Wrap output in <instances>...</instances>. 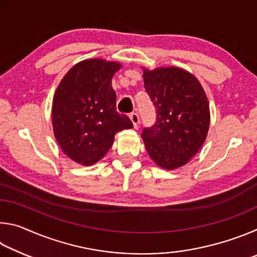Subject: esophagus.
I'll return each mask as SVG.
<instances>
[{"mask_svg":"<svg viewBox=\"0 0 257 257\" xmlns=\"http://www.w3.org/2000/svg\"><path fill=\"white\" fill-rule=\"evenodd\" d=\"M130 120H132L134 127L137 128L138 127V123H139V115H138V113H136V112L132 113V114H130Z\"/></svg>","mask_w":257,"mask_h":257,"instance_id":"1","label":"esophagus"}]
</instances>
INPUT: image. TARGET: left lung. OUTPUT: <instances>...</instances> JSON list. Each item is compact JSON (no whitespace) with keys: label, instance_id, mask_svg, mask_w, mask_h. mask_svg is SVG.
I'll return each mask as SVG.
<instances>
[{"label":"left lung","instance_id":"8db88e82","mask_svg":"<svg viewBox=\"0 0 257 257\" xmlns=\"http://www.w3.org/2000/svg\"><path fill=\"white\" fill-rule=\"evenodd\" d=\"M144 87L156 110V121L143 129L146 151L161 168L185 165L205 142L210 107L199 81L180 68L144 70Z\"/></svg>","mask_w":257,"mask_h":257}]
</instances>
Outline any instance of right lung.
Masks as SVG:
<instances>
[{
	"label": "right lung",
	"mask_w": 257,
	"mask_h": 257,
	"mask_svg": "<svg viewBox=\"0 0 257 257\" xmlns=\"http://www.w3.org/2000/svg\"><path fill=\"white\" fill-rule=\"evenodd\" d=\"M118 62L81 61L68 71L55 90L52 105L54 136L69 158L82 165L101 160L114 135L133 128L127 115L116 112L112 78Z\"/></svg>",
	"instance_id": "1"
}]
</instances>
